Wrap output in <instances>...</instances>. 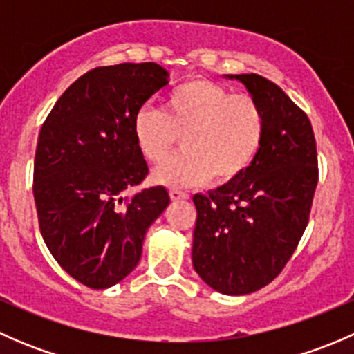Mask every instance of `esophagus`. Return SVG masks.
<instances>
[{
  "label": "esophagus",
  "mask_w": 354,
  "mask_h": 354,
  "mask_svg": "<svg viewBox=\"0 0 354 354\" xmlns=\"http://www.w3.org/2000/svg\"><path fill=\"white\" fill-rule=\"evenodd\" d=\"M171 195V200H187L188 198V194H185V192L181 190H176V188H173V190L169 192Z\"/></svg>",
  "instance_id": "1"
}]
</instances>
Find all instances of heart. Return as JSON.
I'll return each mask as SVG.
<instances>
[{
  "label": "heart",
  "instance_id": "1",
  "mask_svg": "<svg viewBox=\"0 0 354 354\" xmlns=\"http://www.w3.org/2000/svg\"><path fill=\"white\" fill-rule=\"evenodd\" d=\"M263 130L266 118L255 99L205 78L174 88L162 111L142 108L133 118L135 142L149 162L166 159L180 138L183 152L152 174L156 183L173 188L240 178L259 154Z\"/></svg>",
  "mask_w": 354,
  "mask_h": 354
}]
</instances>
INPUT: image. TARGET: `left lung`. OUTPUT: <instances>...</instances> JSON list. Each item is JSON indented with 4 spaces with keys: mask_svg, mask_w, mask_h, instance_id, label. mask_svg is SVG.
I'll list each match as a JSON object with an SVG mask.
<instances>
[{
    "mask_svg": "<svg viewBox=\"0 0 354 354\" xmlns=\"http://www.w3.org/2000/svg\"><path fill=\"white\" fill-rule=\"evenodd\" d=\"M245 85L266 118L255 160L236 180L197 194L192 260L205 284L248 295L272 283L301 240L319 181L312 123L274 82L230 75Z\"/></svg>",
    "mask_w": 354,
    "mask_h": 354,
    "instance_id": "obj_1",
    "label": "left lung"
}]
</instances>
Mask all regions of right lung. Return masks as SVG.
Returning a JSON list of instances; mask_svg holds the SVG:
<instances>
[{"instance_id":"1","label":"right lung","mask_w":354,"mask_h":354,"mask_svg":"<svg viewBox=\"0 0 354 354\" xmlns=\"http://www.w3.org/2000/svg\"><path fill=\"white\" fill-rule=\"evenodd\" d=\"M167 77L157 63L94 68L63 92L39 131L32 187L39 230L62 269L87 288L124 279L149 226L169 205L164 187L124 197L149 174L133 118Z\"/></svg>"}]
</instances>
